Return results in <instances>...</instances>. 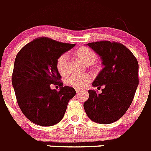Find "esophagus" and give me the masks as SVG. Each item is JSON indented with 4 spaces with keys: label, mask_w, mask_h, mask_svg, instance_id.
I'll return each instance as SVG.
<instances>
[{
    "label": "esophagus",
    "mask_w": 151,
    "mask_h": 151,
    "mask_svg": "<svg viewBox=\"0 0 151 151\" xmlns=\"http://www.w3.org/2000/svg\"><path fill=\"white\" fill-rule=\"evenodd\" d=\"M76 91L77 94H80V92H81V90L78 88H76Z\"/></svg>",
    "instance_id": "esophagus-1"
}]
</instances>
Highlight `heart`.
Here are the masks:
<instances>
[{
	"mask_svg": "<svg viewBox=\"0 0 151 151\" xmlns=\"http://www.w3.org/2000/svg\"><path fill=\"white\" fill-rule=\"evenodd\" d=\"M77 57L84 63L87 64L91 61H95L97 56L93 50L89 47H82L77 49L76 52ZM69 55L67 54H63L57 58L56 63V67L57 71L61 75H66L67 73V63ZM92 80V76L90 74H85L82 76H70L65 80V83L69 86L75 88H82L88 85Z\"/></svg>",
	"mask_w": 151,
	"mask_h": 151,
	"instance_id": "1",
	"label": "heart"
}]
</instances>
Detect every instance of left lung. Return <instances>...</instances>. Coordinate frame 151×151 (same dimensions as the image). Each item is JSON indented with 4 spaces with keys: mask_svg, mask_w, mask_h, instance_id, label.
Returning <instances> with one entry per match:
<instances>
[{
    "mask_svg": "<svg viewBox=\"0 0 151 151\" xmlns=\"http://www.w3.org/2000/svg\"><path fill=\"white\" fill-rule=\"evenodd\" d=\"M101 57L104 68L92 83L104 86L101 94L89 90L84 109L89 119L101 124H110L121 118L132 102L138 85V63L122 44L109 41L87 44Z\"/></svg>",
    "mask_w": 151,
    "mask_h": 151,
    "instance_id": "left-lung-1",
    "label": "left lung"
}]
</instances>
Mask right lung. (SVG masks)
<instances>
[{
  "label": "right lung",
  "instance_id": "1",
  "mask_svg": "<svg viewBox=\"0 0 151 151\" xmlns=\"http://www.w3.org/2000/svg\"><path fill=\"white\" fill-rule=\"evenodd\" d=\"M76 45L46 37L26 45L16 57L12 85L18 105L26 118L41 126L56 125L63 118L69 100L76 91L63 86L56 67L57 58ZM58 85L59 91L50 88Z\"/></svg>",
  "mask_w": 151,
  "mask_h": 151
}]
</instances>
